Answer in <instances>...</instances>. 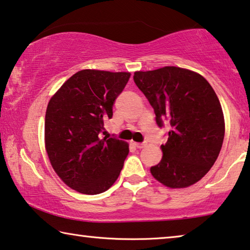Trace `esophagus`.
<instances>
[{
    "label": "esophagus",
    "mask_w": 250,
    "mask_h": 250,
    "mask_svg": "<svg viewBox=\"0 0 250 250\" xmlns=\"http://www.w3.org/2000/svg\"><path fill=\"white\" fill-rule=\"evenodd\" d=\"M135 145V146L138 148V149H141V148H145L147 146V144L146 143H135L133 144Z\"/></svg>",
    "instance_id": "obj_1"
}]
</instances>
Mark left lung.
Here are the masks:
<instances>
[{
  "instance_id": "left-lung-1",
  "label": "left lung",
  "mask_w": 250,
  "mask_h": 250,
  "mask_svg": "<svg viewBox=\"0 0 250 250\" xmlns=\"http://www.w3.org/2000/svg\"><path fill=\"white\" fill-rule=\"evenodd\" d=\"M133 80L154 107L157 125L167 120L172 126L151 175L169 188L195 184L217 161L225 138V117L214 89L199 73L175 66L139 70Z\"/></svg>"
}]
</instances>
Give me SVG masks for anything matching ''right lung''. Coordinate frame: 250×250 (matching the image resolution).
<instances>
[{
	"label": "right lung",
	"mask_w": 250,
	"mask_h": 250,
	"mask_svg": "<svg viewBox=\"0 0 250 250\" xmlns=\"http://www.w3.org/2000/svg\"><path fill=\"white\" fill-rule=\"evenodd\" d=\"M129 72L83 69L51 96L44 119V148L56 174L83 194L105 192L124 167L128 143L101 139L104 120L130 78Z\"/></svg>",
	"instance_id": "add662e5"
}]
</instances>
